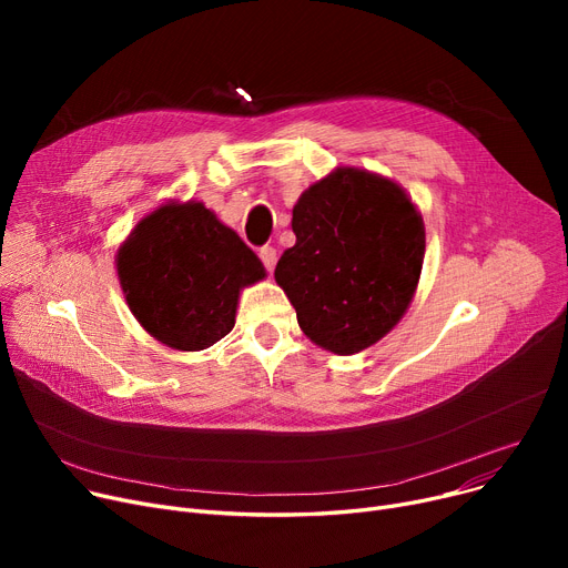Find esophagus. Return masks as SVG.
I'll list each match as a JSON object with an SVG mask.
<instances>
[{
    "label": "esophagus",
    "mask_w": 568,
    "mask_h": 568,
    "mask_svg": "<svg viewBox=\"0 0 568 568\" xmlns=\"http://www.w3.org/2000/svg\"><path fill=\"white\" fill-rule=\"evenodd\" d=\"M260 260H262V264L266 266V272H274L276 260H278L276 248H274V246H262V248H260Z\"/></svg>",
    "instance_id": "obj_1"
}]
</instances>
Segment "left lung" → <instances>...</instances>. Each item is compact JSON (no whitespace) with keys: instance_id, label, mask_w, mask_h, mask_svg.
I'll list each match as a JSON object with an SVG mask.
<instances>
[{"instance_id":"left-lung-1","label":"left lung","mask_w":568,"mask_h":568,"mask_svg":"<svg viewBox=\"0 0 568 568\" xmlns=\"http://www.w3.org/2000/svg\"><path fill=\"white\" fill-rule=\"evenodd\" d=\"M296 244L276 264V283L302 332L320 347L354 354L389 334L422 276L426 230L392 179L338 168L292 209Z\"/></svg>"}]
</instances>
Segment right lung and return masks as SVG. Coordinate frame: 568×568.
I'll return each instance as SVG.
<instances>
[{
    "label": "right lung",
    "instance_id": "right-lung-1",
    "mask_svg": "<svg viewBox=\"0 0 568 568\" xmlns=\"http://www.w3.org/2000/svg\"><path fill=\"white\" fill-rule=\"evenodd\" d=\"M135 320L168 347L197 352L227 336L239 292L262 281L260 257L202 202H168L116 251Z\"/></svg>",
    "mask_w": 568,
    "mask_h": 568
}]
</instances>
